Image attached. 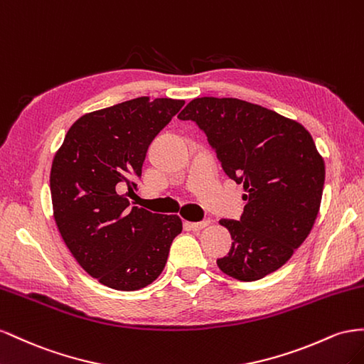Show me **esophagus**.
<instances>
[{"label":"esophagus","instance_id":"esophagus-1","mask_svg":"<svg viewBox=\"0 0 364 364\" xmlns=\"http://www.w3.org/2000/svg\"><path fill=\"white\" fill-rule=\"evenodd\" d=\"M209 224H210V221L205 220V221H201V223H186V227L196 232V230H203V228H205Z\"/></svg>","mask_w":364,"mask_h":364}]
</instances>
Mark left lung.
<instances>
[{
	"label": "left lung",
	"mask_w": 364,
	"mask_h": 364,
	"mask_svg": "<svg viewBox=\"0 0 364 364\" xmlns=\"http://www.w3.org/2000/svg\"><path fill=\"white\" fill-rule=\"evenodd\" d=\"M180 120L204 131L224 172L244 186L240 221L221 220L232 248L216 264L223 273L253 282L276 272L306 240L317 218L325 161L296 120L233 97H198Z\"/></svg>",
	"instance_id": "1"
}]
</instances>
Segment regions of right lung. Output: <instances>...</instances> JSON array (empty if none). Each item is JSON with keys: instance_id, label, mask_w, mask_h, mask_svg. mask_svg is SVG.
Listing matches in <instances>:
<instances>
[{"instance_id": "add662e5", "label": "right lung", "mask_w": 364, "mask_h": 364, "mask_svg": "<svg viewBox=\"0 0 364 364\" xmlns=\"http://www.w3.org/2000/svg\"><path fill=\"white\" fill-rule=\"evenodd\" d=\"M184 100L137 97L92 111L71 124L55 154L50 192L58 230L71 255L100 284L136 291L157 279L183 230L178 215L129 207L122 186L141 175L155 136Z\"/></svg>"}]
</instances>
